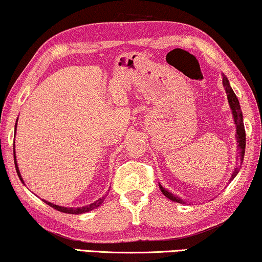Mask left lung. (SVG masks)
Wrapping results in <instances>:
<instances>
[{"label": "left lung", "mask_w": 262, "mask_h": 262, "mask_svg": "<svg viewBox=\"0 0 262 262\" xmlns=\"http://www.w3.org/2000/svg\"><path fill=\"white\" fill-rule=\"evenodd\" d=\"M223 85L225 87V92H227V94H228V101H229V105H230V107H231L232 116H234V120L236 124V138H237L238 149H239V151H241V154H239V163L242 164L243 157H245V149H246V131H245V125H243L241 107H239L238 100H237V98H236L235 93L231 89L230 84H229L228 78L225 76L223 77ZM238 170H239V167L235 168L234 173H232L231 178H230V181L236 177V175H237ZM160 189L168 199L173 200V202H177V203H184V200H181L180 198H178V196L173 195L170 192H168L167 189L163 188L161 185H160Z\"/></svg>", "instance_id": "obj_1"}]
</instances>
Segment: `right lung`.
I'll use <instances>...</instances> for the list:
<instances>
[{"instance_id":"1","label":"right lung","mask_w":262,"mask_h":262,"mask_svg":"<svg viewBox=\"0 0 262 262\" xmlns=\"http://www.w3.org/2000/svg\"><path fill=\"white\" fill-rule=\"evenodd\" d=\"M15 130H16V125H15ZM14 163H15V168H16V173L19 175L20 180L24 182L23 178H21L20 175V171H19V168H17V164H16V159H15V150H14ZM103 199H105V196H102V198H100L96 200V202L92 203L91 205H87V206H83V207H62V206H58V205H55V204L52 203H49L44 200V202L50 205L53 209H56L57 211H60V212H64V213H70V214H81V213H84V212H88V211H92L96 209V207H99L101 204L103 203Z\"/></svg>"}]
</instances>
